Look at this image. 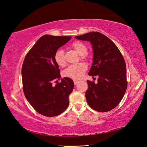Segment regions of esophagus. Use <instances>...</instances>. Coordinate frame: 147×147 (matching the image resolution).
Returning a JSON list of instances; mask_svg holds the SVG:
<instances>
[{
    "label": "esophagus",
    "mask_w": 147,
    "mask_h": 147,
    "mask_svg": "<svg viewBox=\"0 0 147 147\" xmlns=\"http://www.w3.org/2000/svg\"><path fill=\"white\" fill-rule=\"evenodd\" d=\"M74 84H76L78 82V81L77 80H74Z\"/></svg>",
    "instance_id": "obj_1"
}]
</instances>
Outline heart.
I'll return each instance as SVG.
<instances>
[{
    "label": "heart",
    "mask_w": 147,
    "mask_h": 147,
    "mask_svg": "<svg viewBox=\"0 0 147 147\" xmlns=\"http://www.w3.org/2000/svg\"><path fill=\"white\" fill-rule=\"evenodd\" d=\"M74 50L76 51L80 56H83L86 54L87 47L84 44L81 42H75L71 45ZM84 56H83L84 58ZM55 59L56 63L59 66H64L65 64L64 59V52L63 50L59 49L57 50L55 55ZM87 69L86 65L83 63H78L69 65L67 68L63 71V76L72 78L74 80H78L80 78L83 74Z\"/></svg>",
    "instance_id": "obj_1"
}]
</instances>
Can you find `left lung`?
I'll return each mask as SVG.
<instances>
[{
	"mask_svg": "<svg viewBox=\"0 0 147 147\" xmlns=\"http://www.w3.org/2000/svg\"><path fill=\"white\" fill-rule=\"evenodd\" d=\"M75 38L91 43L93 58L88 75L99 77L96 84L87 81L88 104L97 112H109L119 104L126 91L125 61L115 44L100 32H88Z\"/></svg>",
	"mask_w": 147,
	"mask_h": 147,
	"instance_id": "1",
	"label": "left lung"
}]
</instances>
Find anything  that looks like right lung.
I'll list each match as a JSON object with an SVG mask.
<instances>
[{
    "mask_svg": "<svg viewBox=\"0 0 147 147\" xmlns=\"http://www.w3.org/2000/svg\"><path fill=\"white\" fill-rule=\"evenodd\" d=\"M72 37L45 35L40 38L26 56L21 74L23 91L29 103L38 113L51 117L59 115L69 106V97L74 87L70 78H61L55 55Z\"/></svg>",
    "mask_w": 147,
    "mask_h": 147,
    "instance_id": "obj_1",
    "label": "right lung"
}]
</instances>
